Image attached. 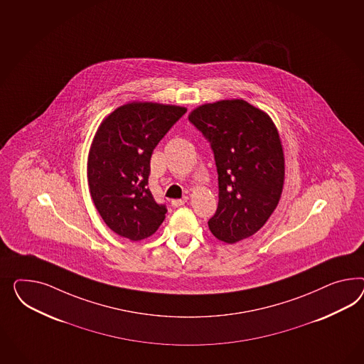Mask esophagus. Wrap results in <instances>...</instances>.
<instances>
[{"instance_id":"obj_1","label":"esophagus","mask_w":364,"mask_h":364,"mask_svg":"<svg viewBox=\"0 0 364 364\" xmlns=\"http://www.w3.org/2000/svg\"><path fill=\"white\" fill-rule=\"evenodd\" d=\"M188 197H183V198H177V200H172V205L173 207H181V205H184L186 203H187Z\"/></svg>"}]
</instances>
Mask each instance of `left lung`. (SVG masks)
<instances>
[{"label":"left lung","mask_w":364,"mask_h":364,"mask_svg":"<svg viewBox=\"0 0 364 364\" xmlns=\"http://www.w3.org/2000/svg\"><path fill=\"white\" fill-rule=\"evenodd\" d=\"M189 122L210 143L218 173V205L208 221L213 236L235 244L253 236L274 212L285 180L277 127L242 99L205 103Z\"/></svg>","instance_id":"left-lung-1"}]
</instances>
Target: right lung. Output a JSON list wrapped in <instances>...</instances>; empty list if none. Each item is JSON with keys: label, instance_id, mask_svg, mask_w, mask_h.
<instances>
[{"label": "right lung", "instance_id": "right-lung-1", "mask_svg": "<svg viewBox=\"0 0 364 364\" xmlns=\"http://www.w3.org/2000/svg\"><path fill=\"white\" fill-rule=\"evenodd\" d=\"M186 112L180 106L131 102L100 123L87 160L90 195L119 236L140 241L164 221L167 208L148 188L149 163L159 141Z\"/></svg>", "mask_w": 364, "mask_h": 364}]
</instances>
